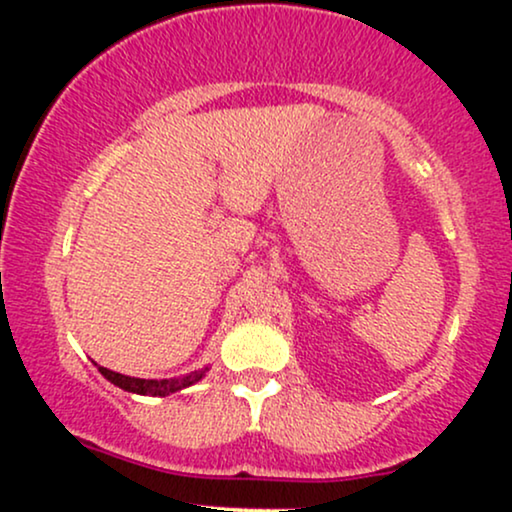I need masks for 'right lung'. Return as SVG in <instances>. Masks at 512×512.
<instances>
[{"instance_id": "right-lung-1", "label": "right lung", "mask_w": 512, "mask_h": 512, "mask_svg": "<svg viewBox=\"0 0 512 512\" xmlns=\"http://www.w3.org/2000/svg\"><path fill=\"white\" fill-rule=\"evenodd\" d=\"M207 370L209 368H202V370H195V373L180 375V378L158 380V378H134V375L115 373V370L101 366V373L110 380V383L120 387V390L137 392V395H151V397H166V395H173V392H178V390H185V387L199 383V380L207 375Z\"/></svg>"}]
</instances>
